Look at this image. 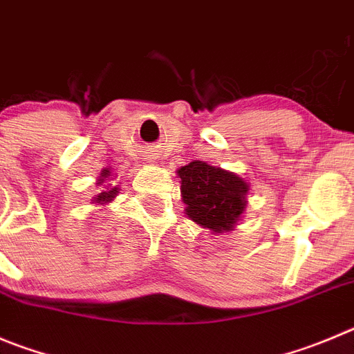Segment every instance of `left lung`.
Instances as JSON below:
<instances>
[{"label": "left lung", "instance_id": "obj_1", "mask_svg": "<svg viewBox=\"0 0 354 354\" xmlns=\"http://www.w3.org/2000/svg\"><path fill=\"white\" fill-rule=\"evenodd\" d=\"M181 183L185 214L213 234L230 232L243 218L250 183L239 174L204 160H194L176 171Z\"/></svg>", "mask_w": 354, "mask_h": 354}]
</instances>
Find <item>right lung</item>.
<instances>
[{
    "label": "right lung",
    "instance_id": "add662e5",
    "mask_svg": "<svg viewBox=\"0 0 354 354\" xmlns=\"http://www.w3.org/2000/svg\"><path fill=\"white\" fill-rule=\"evenodd\" d=\"M108 180H110V169L106 167V169L101 171V176H99V180H97V185L99 187H102V190L94 197V204L106 206L108 203H111V201L118 196V187H113L111 183L104 185Z\"/></svg>",
    "mask_w": 354,
    "mask_h": 354
}]
</instances>
